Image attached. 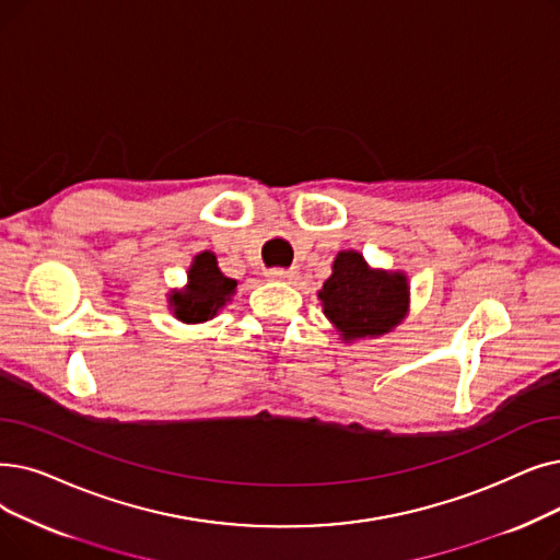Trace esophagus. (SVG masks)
<instances>
[{"label": "esophagus", "instance_id": "obj_1", "mask_svg": "<svg viewBox=\"0 0 560 560\" xmlns=\"http://www.w3.org/2000/svg\"><path fill=\"white\" fill-rule=\"evenodd\" d=\"M270 281H295L298 279V272L295 270H281V267H275V270H267L265 275Z\"/></svg>", "mask_w": 560, "mask_h": 560}]
</instances>
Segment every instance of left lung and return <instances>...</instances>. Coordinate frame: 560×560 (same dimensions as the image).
Returning a JSON list of instances; mask_svg holds the SVG:
<instances>
[{
    "label": "left lung",
    "instance_id": "left-lung-1",
    "mask_svg": "<svg viewBox=\"0 0 560 560\" xmlns=\"http://www.w3.org/2000/svg\"><path fill=\"white\" fill-rule=\"evenodd\" d=\"M329 323L346 343L375 338L402 323L409 285L402 272L373 270L359 252H340L318 293Z\"/></svg>",
    "mask_w": 560,
    "mask_h": 560
}]
</instances>
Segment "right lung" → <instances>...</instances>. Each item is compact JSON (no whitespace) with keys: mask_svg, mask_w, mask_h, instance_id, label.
Here are the masks:
<instances>
[{"mask_svg":"<svg viewBox=\"0 0 560 560\" xmlns=\"http://www.w3.org/2000/svg\"><path fill=\"white\" fill-rule=\"evenodd\" d=\"M235 288L237 281L224 277L217 267L214 254L201 252L189 265L187 285L183 290H172V295H168V308L174 311L180 323L199 325L212 320L220 308L226 306Z\"/></svg>","mask_w":560,"mask_h":560,"instance_id":"add662e5","label":"right lung"}]
</instances>
